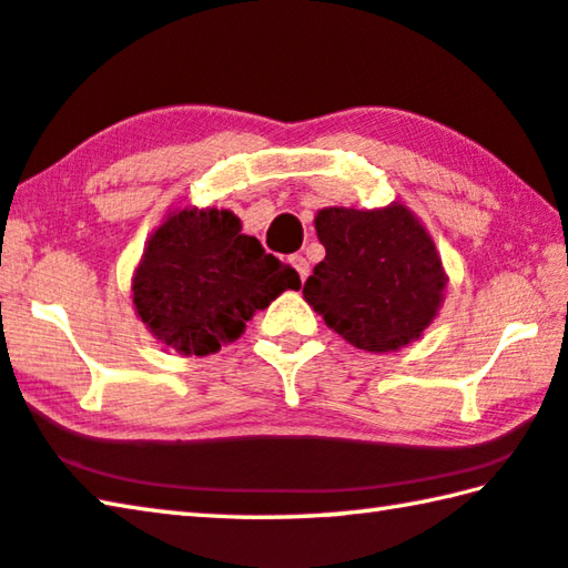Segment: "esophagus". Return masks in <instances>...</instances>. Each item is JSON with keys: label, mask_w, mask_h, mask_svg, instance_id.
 I'll return each mask as SVG.
<instances>
[{"label": "esophagus", "mask_w": 568, "mask_h": 568, "mask_svg": "<svg viewBox=\"0 0 568 568\" xmlns=\"http://www.w3.org/2000/svg\"><path fill=\"white\" fill-rule=\"evenodd\" d=\"M291 265L295 267V273L301 275V281H305L307 273H311V265H307V261H305L303 255H293V257H291Z\"/></svg>", "instance_id": "34e87169"}]
</instances>
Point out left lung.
Here are the masks:
<instances>
[{"label":"left lung","instance_id":"obj_1","mask_svg":"<svg viewBox=\"0 0 568 568\" xmlns=\"http://www.w3.org/2000/svg\"><path fill=\"white\" fill-rule=\"evenodd\" d=\"M315 233L325 257L305 281L303 297L325 325L371 353L418 341L438 315L448 281L420 220L400 203L323 207Z\"/></svg>","mask_w":568,"mask_h":568}]
</instances>
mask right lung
Returning a JSON list of instances; mask_svg holds the SVG:
<instances>
[{"label":"right lung","mask_w":568,"mask_h":568,"mask_svg":"<svg viewBox=\"0 0 568 568\" xmlns=\"http://www.w3.org/2000/svg\"><path fill=\"white\" fill-rule=\"evenodd\" d=\"M230 210L185 207L150 235L132 277V303L148 331L182 355L217 353L257 311L301 277L240 233Z\"/></svg>","instance_id":"right-lung-1"}]
</instances>
